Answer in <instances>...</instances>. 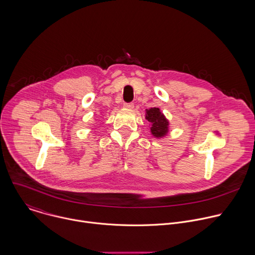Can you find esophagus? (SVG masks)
<instances>
[{"mask_svg":"<svg viewBox=\"0 0 255 255\" xmlns=\"http://www.w3.org/2000/svg\"><path fill=\"white\" fill-rule=\"evenodd\" d=\"M124 108L133 109V108H134V104H133V103H125V104H124Z\"/></svg>","mask_w":255,"mask_h":255,"instance_id":"1","label":"esophagus"}]
</instances>
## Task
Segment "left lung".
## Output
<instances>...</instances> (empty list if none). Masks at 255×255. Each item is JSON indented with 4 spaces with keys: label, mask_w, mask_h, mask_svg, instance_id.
I'll return each instance as SVG.
<instances>
[{
    "label": "left lung",
    "mask_w": 255,
    "mask_h": 255,
    "mask_svg": "<svg viewBox=\"0 0 255 255\" xmlns=\"http://www.w3.org/2000/svg\"><path fill=\"white\" fill-rule=\"evenodd\" d=\"M145 119L150 123V131L154 137L162 138L168 134L169 121L159 108L147 109Z\"/></svg>",
    "instance_id": "obj_1"
}]
</instances>
